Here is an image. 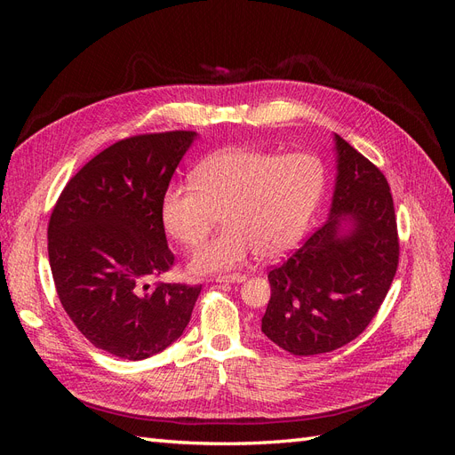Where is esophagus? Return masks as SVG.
Returning a JSON list of instances; mask_svg holds the SVG:
<instances>
[{
    "label": "esophagus",
    "mask_w": 455,
    "mask_h": 455,
    "mask_svg": "<svg viewBox=\"0 0 455 455\" xmlns=\"http://www.w3.org/2000/svg\"><path fill=\"white\" fill-rule=\"evenodd\" d=\"M216 283H235V284H241L246 281L244 275L241 273H233V275H220V277L214 279Z\"/></svg>",
    "instance_id": "34e87169"
}]
</instances>
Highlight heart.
I'll use <instances>...</instances> for the list:
<instances>
[{
	"instance_id": "obj_1",
	"label": "heart",
	"mask_w": 455,
	"mask_h": 455,
	"mask_svg": "<svg viewBox=\"0 0 455 455\" xmlns=\"http://www.w3.org/2000/svg\"><path fill=\"white\" fill-rule=\"evenodd\" d=\"M324 171L307 154L275 156L229 148L197 164L194 184H172L161 201L164 231L188 249L201 244L220 214L224 229L191 256L211 275L258 258H277L306 233L321 201Z\"/></svg>"
}]
</instances>
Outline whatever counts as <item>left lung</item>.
Listing matches in <instances>:
<instances>
[{
    "label": "left lung",
    "mask_w": 455,
    "mask_h": 455,
    "mask_svg": "<svg viewBox=\"0 0 455 455\" xmlns=\"http://www.w3.org/2000/svg\"><path fill=\"white\" fill-rule=\"evenodd\" d=\"M336 180L326 222L269 271L261 332L284 351H334L374 319L398 264L395 206L378 167L334 134Z\"/></svg>",
    "instance_id": "8db88e82"
}]
</instances>
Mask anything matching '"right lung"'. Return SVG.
Here are the masks:
<instances>
[{
  "label": "right lung",
  "mask_w": 455,
  "mask_h": 455,
  "mask_svg": "<svg viewBox=\"0 0 455 455\" xmlns=\"http://www.w3.org/2000/svg\"><path fill=\"white\" fill-rule=\"evenodd\" d=\"M197 132L142 134L92 157L60 194L49 264L60 304L94 347L142 361L182 336L201 284L151 286L174 256L161 201Z\"/></svg>",
  "instance_id": "1"
}]
</instances>
